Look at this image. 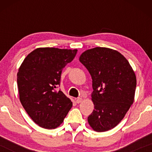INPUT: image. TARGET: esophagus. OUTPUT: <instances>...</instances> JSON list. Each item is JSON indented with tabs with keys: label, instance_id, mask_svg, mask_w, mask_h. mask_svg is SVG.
Wrapping results in <instances>:
<instances>
[{
	"label": "esophagus",
	"instance_id": "1",
	"mask_svg": "<svg viewBox=\"0 0 152 152\" xmlns=\"http://www.w3.org/2000/svg\"><path fill=\"white\" fill-rule=\"evenodd\" d=\"M76 103H78V104H79V103H81L82 102H83V99L82 98H77V99H76Z\"/></svg>",
	"mask_w": 152,
	"mask_h": 152
}]
</instances>
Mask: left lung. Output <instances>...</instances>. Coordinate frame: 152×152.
Segmentation results:
<instances>
[{
  "label": "left lung",
  "instance_id": "1",
  "mask_svg": "<svg viewBox=\"0 0 152 152\" xmlns=\"http://www.w3.org/2000/svg\"><path fill=\"white\" fill-rule=\"evenodd\" d=\"M79 61L92 78L94 110L88 117V124L96 132L109 131L117 126L133 104L135 73L122 54L104 47L86 50Z\"/></svg>",
  "mask_w": 152,
  "mask_h": 152
}]
</instances>
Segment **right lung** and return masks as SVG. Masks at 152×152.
<instances>
[{
  "label": "right lung",
  "instance_id": "right-lung-1",
  "mask_svg": "<svg viewBox=\"0 0 152 152\" xmlns=\"http://www.w3.org/2000/svg\"><path fill=\"white\" fill-rule=\"evenodd\" d=\"M77 49L38 48L31 52L17 74L19 99L24 109L36 124L53 129L60 126L73 104L61 91L63 69L71 62Z\"/></svg>",
  "mask_w": 152,
  "mask_h": 152
}]
</instances>
